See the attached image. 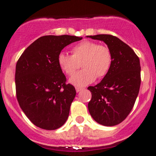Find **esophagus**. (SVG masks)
Returning <instances> with one entry per match:
<instances>
[{"mask_svg":"<svg viewBox=\"0 0 156 156\" xmlns=\"http://www.w3.org/2000/svg\"><path fill=\"white\" fill-rule=\"evenodd\" d=\"M82 90H83V88H81V87H75V90H76L77 93L80 92V91Z\"/></svg>","mask_w":156,"mask_h":156,"instance_id":"obj_1","label":"esophagus"}]
</instances>
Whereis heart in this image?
Returning a JSON list of instances; mask_svg holds the SVG:
<instances>
[{"mask_svg":"<svg viewBox=\"0 0 156 156\" xmlns=\"http://www.w3.org/2000/svg\"><path fill=\"white\" fill-rule=\"evenodd\" d=\"M57 62L61 70L72 75L79 68L83 69L69 78V82L76 87H84L106 75L112 64V54L108 47L95 42L84 41L72 48V56L61 52Z\"/></svg>","mask_w":156,"mask_h":156,"instance_id":"heart-1","label":"heart"}]
</instances>
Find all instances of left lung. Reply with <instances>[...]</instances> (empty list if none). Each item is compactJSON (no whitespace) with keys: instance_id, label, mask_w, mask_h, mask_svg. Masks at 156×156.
Here are the masks:
<instances>
[{"instance_id":"1","label":"left lung","mask_w":156,"mask_h":156,"mask_svg":"<svg viewBox=\"0 0 156 156\" xmlns=\"http://www.w3.org/2000/svg\"><path fill=\"white\" fill-rule=\"evenodd\" d=\"M86 37L103 41L112 54V64L106 75L97 85L87 88L92 94L88 110L100 125H119L130 112L139 94L141 81L139 57L117 37L110 34Z\"/></svg>"}]
</instances>
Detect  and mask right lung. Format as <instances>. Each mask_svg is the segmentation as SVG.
<instances>
[{"instance_id":"obj_1","label":"right lung","mask_w":156,"mask_h":156,"mask_svg":"<svg viewBox=\"0 0 156 156\" xmlns=\"http://www.w3.org/2000/svg\"><path fill=\"white\" fill-rule=\"evenodd\" d=\"M81 39L66 34L43 36L29 45L17 62V100L28 119L40 128L56 130L68 119L76 91L66 84L57 56L65 47Z\"/></svg>"}]
</instances>
